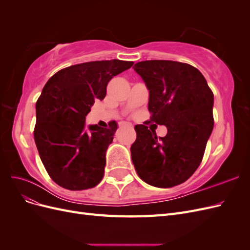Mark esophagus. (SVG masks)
<instances>
[{"instance_id": "esophagus-1", "label": "esophagus", "mask_w": 250, "mask_h": 250, "mask_svg": "<svg viewBox=\"0 0 250 250\" xmlns=\"http://www.w3.org/2000/svg\"><path fill=\"white\" fill-rule=\"evenodd\" d=\"M126 125H127L128 127H130V128H132V127H133V126H132V124H130V123H127Z\"/></svg>"}]
</instances>
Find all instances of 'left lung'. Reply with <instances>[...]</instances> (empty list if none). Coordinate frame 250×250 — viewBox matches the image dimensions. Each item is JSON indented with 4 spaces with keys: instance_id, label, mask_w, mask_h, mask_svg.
<instances>
[{
    "instance_id": "obj_1",
    "label": "left lung",
    "mask_w": 250,
    "mask_h": 250,
    "mask_svg": "<svg viewBox=\"0 0 250 250\" xmlns=\"http://www.w3.org/2000/svg\"><path fill=\"white\" fill-rule=\"evenodd\" d=\"M149 89L148 109L154 125H165L157 138L137 125L131 160L148 185L171 188L185 183L197 170L214 128V94L203 75L191 64L172 60H145L133 66Z\"/></svg>"
}]
</instances>
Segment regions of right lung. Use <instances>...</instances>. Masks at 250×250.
Listing matches in <instances>:
<instances>
[{"label":"right lung","mask_w":250,"mask_h":250,"mask_svg":"<svg viewBox=\"0 0 250 250\" xmlns=\"http://www.w3.org/2000/svg\"><path fill=\"white\" fill-rule=\"evenodd\" d=\"M132 62L112 59L67 66L48 80L36 102L34 141L41 160L55 183L71 191L96 187L104 175L105 153L118 129L89 125L85 117L96 99L103 100L113 76Z\"/></svg>","instance_id":"1"}]
</instances>
